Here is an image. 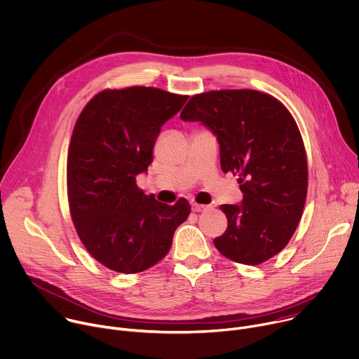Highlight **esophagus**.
I'll use <instances>...</instances> for the list:
<instances>
[{
    "instance_id": "esophagus-1",
    "label": "esophagus",
    "mask_w": 359,
    "mask_h": 359,
    "mask_svg": "<svg viewBox=\"0 0 359 359\" xmlns=\"http://www.w3.org/2000/svg\"><path fill=\"white\" fill-rule=\"evenodd\" d=\"M209 206L208 205H201V203H192V210L194 212H203L206 210Z\"/></svg>"
}]
</instances>
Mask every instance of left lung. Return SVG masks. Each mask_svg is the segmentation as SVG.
Masks as SVG:
<instances>
[{"label": "left lung", "mask_w": 359, "mask_h": 359, "mask_svg": "<svg viewBox=\"0 0 359 359\" xmlns=\"http://www.w3.org/2000/svg\"><path fill=\"white\" fill-rule=\"evenodd\" d=\"M219 142L224 172L239 174V205H221L228 229L213 245L228 259L260 264L285 248L307 196V157L299 127L277 99L257 90L192 96L181 113Z\"/></svg>", "instance_id": "obj_1"}]
</instances>
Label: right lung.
<instances>
[{
    "label": "right lung",
    "instance_id": "1",
    "mask_svg": "<svg viewBox=\"0 0 359 359\" xmlns=\"http://www.w3.org/2000/svg\"><path fill=\"white\" fill-rule=\"evenodd\" d=\"M187 99L144 86L104 90L76 121L67 156L70 215L88 252L114 271L158 263L191 212L187 199L161 203L135 180L153 163L163 124Z\"/></svg>",
    "mask_w": 359,
    "mask_h": 359
}]
</instances>
